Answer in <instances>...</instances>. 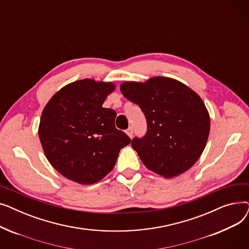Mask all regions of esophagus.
<instances>
[{
	"instance_id": "esophagus-1",
	"label": "esophagus",
	"mask_w": 249,
	"mask_h": 249,
	"mask_svg": "<svg viewBox=\"0 0 249 249\" xmlns=\"http://www.w3.org/2000/svg\"><path fill=\"white\" fill-rule=\"evenodd\" d=\"M126 133H127V135H128L130 138H132V136H133V128H132V127H129V128L126 130Z\"/></svg>"
}]
</instances>
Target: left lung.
I'll return each instance as SVG.
<instances>
[{"instance_id": "1", "label": "left lung", "mask_w": 249, "mask_h": 249, "mask_svg": "<svg viewBox=\"0 0 249 249\" xmlns=\"http://www.w3.org/2000/svg\"><path fill=\"white\" fill-rule=\"evenodd\" d=\"M120 89L137 104L147 122L145 135L131 146L141 161L164 178L178 176L199 160L210 132V117L200 96L174 78L125 82Z\"/></svg>"}]
</instances>
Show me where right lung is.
Here are the masks:
<instances>
[{"label":"right lung","mask_w":249,"mask_h":249,"mask_svg":"<svg viewBox=\"0 0 249 249\" xmlns=\"http://www.w3.org/2000/svg\"><path fill=\"white\" fill-rule=\"evenodd\" d=\"M115 89L89 78L59 89L42 112L38 134L46 159L67 178L91 185L106 177L130 139L115 127L117 113L103 108Z\"/></svg>","instance_id":"obj_1"}]
</instances>
